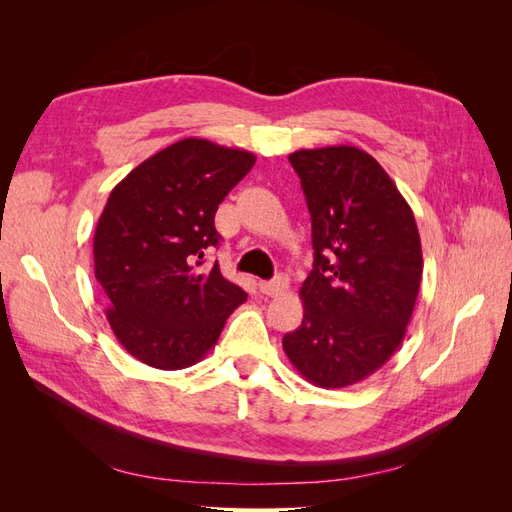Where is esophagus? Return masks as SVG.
I'll list each match as a JSON object with an SVG mask.
<instances>
[{
  "instance_id": "esophagus-1",
  "label": "esophagus",
  "mask_w": 512,
  "mask_h": 512,
  "mask_svg": "<svg viewBox=\"0 0 512 512\" xmlns=\"http://www.w3.org/2000/svg\"><path fill=\"white\" fill-rule=\"evenodd\" d=\"M288 286H290L288 275L280 273V275H275L271 282H262L260 292L267 294V297H280V294H284L288 290Z\"/></svg>"
}]
</instances>
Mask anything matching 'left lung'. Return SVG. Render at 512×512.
<instances>
[{
	"label": "left lung",
	"instance_id": "left-lung-1",
	"mask_svg": "<svg viewBox=\"0 0 512 512\" xmlns=\"http://www.w3.org/2000/svg\"><path fill=\"white\" fill-rule=\"evenodd\" d=\"M312 215L314 269L299 294L303 322L282 339L299 374L342 389L399 348L423 277L414 213L363 149L337 145L288 156Z\"/></svg>",
	"mask_w": 512,
	"mask_h": 512
}]
</instances>
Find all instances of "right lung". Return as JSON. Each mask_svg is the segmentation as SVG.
<instances>
[{"label": "right lung", "mask_w": 512, "mask_h": 512, "mask_svg": "<svg viewBox=\"0 0 512 512\" xmlns=\"http://www.w3.org/2000/svg\"><path fill=\"white\" fill-rule=\"evenodd\" d=\"M256 156L205 138H183L119 181L94 235L96 280L119 344L158 369L198 363L226 318L247 299L218 262L215 211Z\"/></svg>", "instance_id": "right-lung-1"}]
</instances>
